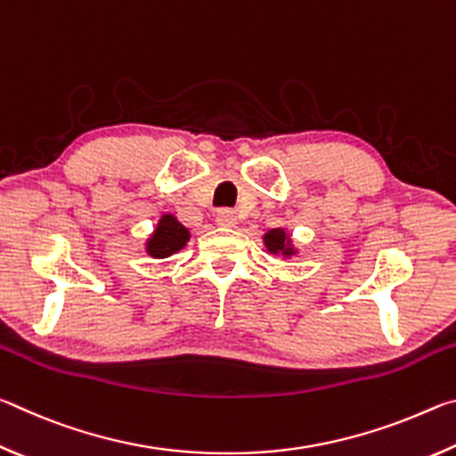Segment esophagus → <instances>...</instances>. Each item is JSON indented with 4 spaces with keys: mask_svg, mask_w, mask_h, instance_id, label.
I'll list each match as a JSON object with an SVG mask.
<instances>
[{
    "mask_svg": "<svg viewBox=\"0 0 456 456\" xmlns=\"http://www.w3.org/2000/svg\"><path fill=\"white\" fill-rule=\"evenodd\" d=\"M215 221H217L219 227H225V229H233L237 227V217L235 213H231L227 209H223L217 213V217H215Z\"/></svg>",
    "mask_w": 456,
    "mask_h": 456,
    "instance_id": "34e87169",
    "label": "esophagus"
}]
</instances>
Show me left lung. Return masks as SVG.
Returning <instances> with one entry per match:
<instances>
[{
  "mask_svg": "<svg viewBox=\"0 0 456 456\" xmlns=\"http://www.w3.org/2000/svg\"><path fill=\"white\" fill-rule=\"evenodd\" d=\"M264 245L272 256H281L283 259H291L299 253V249L293 245V239L285 227L269 229L264 235Z\"/></svg>",
  "mask_w": 456,
  "mask_h": 456,
  "instance_id": "obj_1",
  "label": "left lung"
}]
</instances>
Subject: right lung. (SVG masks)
<instances>
[{"label": "right lung", "mask_w": 456, "mask_h": 456, "mask_svg": "<svg viewBox=\"0 0 456 456\" xmlns=\"http://www.w3.org/2000/svg\"><path fill=\"white\" fill-rule=\"evenodd\" d=\"M191 239V231L175 217L173 213H163L152 233L146 237L144 251L154 259H167L184 249Z\"/></svg>", "instance_id": "1"}]
</instances>
